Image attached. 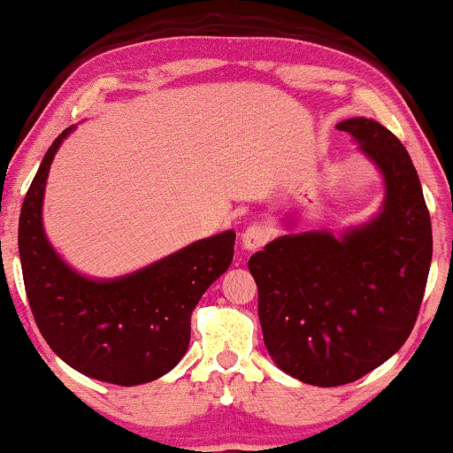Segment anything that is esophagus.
Instances as JSON below:
<instances>
[{"label": "esophagus", "instance_id": "obj_1", "mask_svg": "<svg viewBox=\"0 0 453 453\" xmlns=\"http://www.w3.org/2000/svg\"><path fill=\"white\" fill-rule=\"evenodd\" d=\"M270 236H272V232H270L268 226H264V223H253V226H249L247 230L241 234L242 249L257 250L270 241Z\"/></svg>", "mask_w": 453, "mask_h": 453}]
</instances>
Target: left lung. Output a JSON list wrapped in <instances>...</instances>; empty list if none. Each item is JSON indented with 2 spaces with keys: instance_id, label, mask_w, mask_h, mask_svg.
Instances as JSON below:
<instances>
[{
  "instance_id": "1",
  "label": "left lung",
  "mask_w": 453,
  "mask_h": 453,
  "mask_svg": "<svg viewBox=\"0 0 453 453\" xmlns=\"http://www.w3.org/2000/svg\"><path fill=\"white\" fill-rule=\"evenodd\" d=\"M337 128L384 173L382 212L340 241L326 232L280 236L249 259L270 357L323 388L363 378L405 344L433 259L422 185L401 141L367 118Z\"/></svg>"
}]
</instances>
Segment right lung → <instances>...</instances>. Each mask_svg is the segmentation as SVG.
Listing matches in <instances>:
<instances>
[{"instance_id": "right-lung-1", "label": "right lung", "mask_w": 453, "mask_h": 453, "mask_svg": "<svg viewBox=\"0 0 453 453\" xmlns=\"http://www.w3.org/2000/svg\"><path fill=\"white\" fill-rule=\"evenodd\" d=\"M71 128L46 151L20 209L27 299L43 340L80 373L118 386L151 382L188 350L192 310L230 268L236 234L204 238L116 280L80 276L54 253L42 227L48 171Z\"/></svg>"}]
</instances>
